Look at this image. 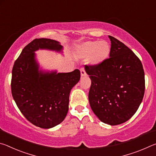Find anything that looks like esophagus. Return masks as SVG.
<instances>
[{"instance_id":"34e87169","label":"esophagus","mask_w":156,"mask_h":156,"mask_svg":"<svg viewBox=\"0 0 156 156\" xmlns=\"http://www.w3.org/2000/svg\"><path fill=\"white\" fill-rule=\"evenodd\" d=\"M80 75H81L82 77H83V76H84L86 75L85 69H84V67H82V68H80Z\"/></svg>"}]
</instances>
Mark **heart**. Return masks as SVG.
I'll return each instance as SVG.
<instances>
[{
    "mask_svg": "<svg viewBox=\"0 0 156 156\" xmlns=\"http://www.w3.org/2000/svg\"><path fill=\"white\" fill-rule=\"evenodd\" d=\"M111 46L108 42L87 41L82 44L78 49V54L82 58H89V63L98 65L105 62L109 56Z\"/></svg>",
    "mask_w": 156,
    "mask_h": 156,
    "instance_id": "heart-1",
    "label": "heart"
}]
</instances>
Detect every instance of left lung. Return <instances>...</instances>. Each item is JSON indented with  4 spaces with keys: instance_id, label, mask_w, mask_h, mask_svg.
Segmentation results:
<instances>
[{
    "instance_id": "8db88e82",
    "label": "left lung",
    "mask_w": 156,
    "mask_h": 156,
    "mask_svg": "<svg viewBox=\"0 0 156 156\" xmlns=\"http://www.w3.org/2000/svg\"><path fill=\"white\" fill-rule=\"evenodd\" d=\"M109 58L98 65H85L91 84L89 101L100 121L117 125L138 110L145 89L144 72L136 55L122 42L109 36Z\"/></svg>"
}]
</instances>
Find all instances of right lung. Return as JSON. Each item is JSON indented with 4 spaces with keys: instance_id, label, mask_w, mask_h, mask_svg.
I'll use <instances>...</instances> for the list:
<instances>
[{
    "instance_id": "obj_1",
    "label": "right lung",
    "mask_w": 156,
    "mask_h": 156,
    "mask_svg": "<svg viewBox=\"0 0 156 156\" xmlns=\"http://www.w3.org/2000/svg\"><path fill=\"white\" fill-rule=\"evenodd\" d=\"M38 49L60 52L62 46L48 38H36L25 46L12 69V94L26 119L38 127L50 129L67 115L70 91L80 80V72L39 70L34 53Z\"/></svg>"
}]
</instances>
